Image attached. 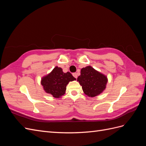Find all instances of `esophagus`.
Masks as SVG:
<instances>
[{
  "label": "esophagus",
  "mask_w": 146,
  "mask_h": 146,
  "mask_svg": "<svg viewBox=\"0 0 146 146\" xmlns=\"http://www.w3.org/2000/svg\"><path fill=\"white\" fill-rule=\"evenodd\" d=\"M72 76H73L75 78H77V73H73V74H72Z\"/></svg>",
  "instance_id": "esophagus-1"
}]
</instances>
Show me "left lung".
I'll return each mask as SVG.
<instances>
[{"mask_svg":"<svg viewBox=\"0 0 146 146\" xmlns=\"http://www.w3.org/2000/svg\"><path fill=\"white\" fill-rule=\"evenodd\" d=\"M77 82L82 86L84 93L88 97L94 98L102 93L105 90L108 78L92 66H88L81 69Z\"/></svg>","mask_w":146,"mask_h":146,"instance_id":"1","label":"left lung"}]
</instances>
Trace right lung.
Wrapping results in <instances>:
<instances>
[{"label": "right lung", "instance_id": "obj_1", "mask_svg": "<svg viewBox=\"0 0 146 146\" xmlns=\"http://www.w3.org/2000/svg\"><path fill=\"white\" fill-rule=\"evenodd\" d=\"M76 80L69 72L64 73L62 69L56 66L50 73L41 78V84L46 93L59 99L65 94L68 84Z\"/></svg>", "mask_w": 146, "mask_h": 146}]
</instances>
